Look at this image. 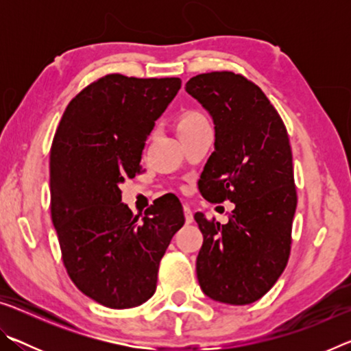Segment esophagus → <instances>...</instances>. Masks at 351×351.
I'll use <instances>...</instances> for the list:
<instances>
[{
	"label": "esophagus",
	"instance_id": "34e87169",
	"mask_svg": "<svg viewBox=\"0 0 351 351\" xmlns=\"http://www.w3.org/2000/svg\"><path fill=\"white\" fill-rule=\"evenodd\" d=\"M184 217H186V224L193 223V212L189 206H184Z\"/></svg>",
	"mask_w": 351,
	"mask_h": 351
}]
</instances>
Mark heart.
<instances>
[{
    "label": "heart",
    "mask_w": 351,
    "mask_h": 351,
    "mask_svg": "<svg viewBox=\"0 0 351 351\" xmlns=\"http://www.w3.org/2000/svg\"><path fill=\"white\" fill-rule=\"evenodd\" d=\"M207 125H209V122H207L206 116L195 110L186 111L180 119H178V132H180L181 136L193 133V132H197V130L207 127Z\"/></svg>",
    "instance_id": "b5f03b06"
}]
</instances>
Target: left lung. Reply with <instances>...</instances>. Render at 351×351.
I'll list each match as a JSON object with an SVG mask.
<instances>
[{
    "label": "left lung",
    "instance_id": "left-lung-1",
    "mask_svg": "<svg viewBox=\"0 0 351 351\" xmlns=\"http://www.w3.org/2000/svg\"><path fill=\"white\" fill-rule=\"evenodd\" d=\"M186 91L215 123V152L201 173V193L210 203L235 204L228 224L195 213L204 239L199 287L221 304H252L274 287L291 252L297 192L287 127L265 93L241 74L195 75Z\"/></svg>",
    "mask_w": 351,
    "mask_h": 351
}]
</instances>
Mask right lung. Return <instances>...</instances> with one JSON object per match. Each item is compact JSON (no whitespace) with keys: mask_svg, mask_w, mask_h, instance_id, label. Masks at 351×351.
I'll return each instance as SVG.
<instances>
[{"mask_svg":"<svg viewBox=\"0 0 351 351\" xmlns=\"http://www.w3.org/2000/svg\"><path fill=\"white\" fill-rule=\"evenodd\" d=\"M181 88L178 77H100L64 110L49 161L51 217L68 276L97 304L123 310L156 291L159 261L182 228L180 199L158 198L133 215L119 186L141 173L154 121Z\"/></svg>","mask_w":351,"mask_h":351,"instance_id":"right-lung-1","label":"right lung"}]
</instances>
